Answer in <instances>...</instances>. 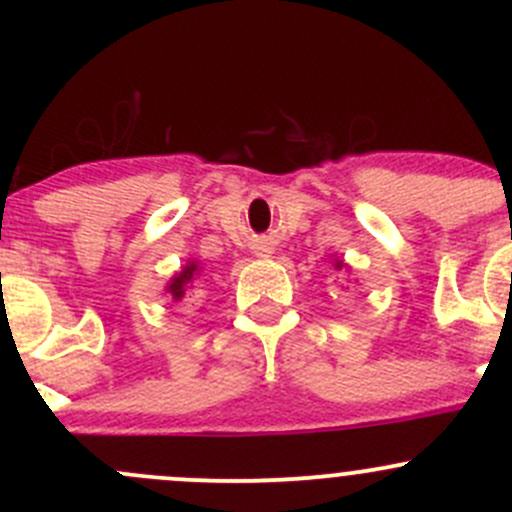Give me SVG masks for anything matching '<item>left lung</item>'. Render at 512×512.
<instances>
[{"label": "left lung", "instance_id": "left-lung-1", "mask_svg": "<svg viewBox=\"0 0 512 512\" xmlns=\"http://www.w3.org/2000/svg\"><path fill=\"white\" fill-rule=\"evenodd\" d=\"M332 267H334V270H337V272H342V275H344V272H352V267H349L344 260H339V257H334Z\"/></svg>", "mask_w": 512, "mask_h": 512}]
</instances>
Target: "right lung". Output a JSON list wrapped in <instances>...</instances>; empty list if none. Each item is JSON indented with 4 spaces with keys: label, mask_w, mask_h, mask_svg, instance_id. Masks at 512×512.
<instances>
[{
    "label": "right lung",
    "mask_w": 512,
    "mask_h": 512,
    "mask_svg": "<svg viewBox=\"0 0 512 512\" xmlns=\"http://www.w3.org/2000/svg\"><path fill=\"white\" fill-rule=\"evenodd\" d=\"M200 270H203V267H200L195 260L185 262V267H180V270L168 280V285H165V294H168L173 302H180V299L190 292V287H193L195 277L200 275Z\"/></svg>",
    "instance_id": "1"
}]
</instances>
